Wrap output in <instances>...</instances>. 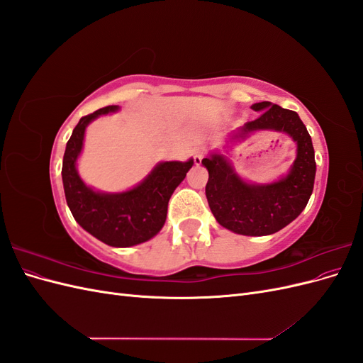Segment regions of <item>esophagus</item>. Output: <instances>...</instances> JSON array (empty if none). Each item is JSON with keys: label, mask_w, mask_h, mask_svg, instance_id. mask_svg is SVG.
<instances>
[{"label": "esophagus", "mask_w": 363, "mask_h": 363, "mask_svg": "<svg viewBox=\"0 0 363 363\" xmlns=\"http://www.w3.org/2000/svg\"><path fill=\"white\" fill-rule=\"evenodd\" d=\"M206 155H207V148H204V147L196 148V150H195V155H194V162H195V164H200Z\"/></svg>", "instance_id": "34e87169"}]
</instances>
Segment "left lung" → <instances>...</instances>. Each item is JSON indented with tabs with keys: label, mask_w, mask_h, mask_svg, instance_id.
Returning a JSON list of instances; mask_svg holds the SVG:
<instances>
[{
	"label": "left lung",
	"mask_w": 363,
	"mask_h": 363,
	"mask_svg": "<svg viewBox=\"0 0 363 363\" xmlns=\"http://www.w3.org/2000/svg\"><path fill=\"white\" fill-rule=\"evenodd\" d=\"M260 112L240 131L276 130L288 133L296 142V159L283 180L271 184H248L233 172L228 162L213 155L203 159L208 171L206 196L216 221L239 235L265 236L279 232L298 216L309 201L316 163L309 131L300 116L269 101L252 104Z\"/></svg>",
	"instance_id": "1"
}]
</instances>
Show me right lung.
<instances>
[{
    "instance_id": "1",
    "label": "right lung",
    "mask_w": 363,
    "mask_h": 363,
    "mask_svg": "<svg viewBox=\"0 0 363 363\" xmlns=\"http://www.w3.org/2000/svg\"><path fill=\"white\" fill-rule=\"evenodd\" d=\"M116 108V106H107L79 121L65 150L62 179L71 213L86 232L107 245L131 247L159 233L167 219L171 195L192 168L194 160L163 162L128 192L98 194L87 188L75 169L84 130L96 116Z\"/></svg>"
}]
</instances>
